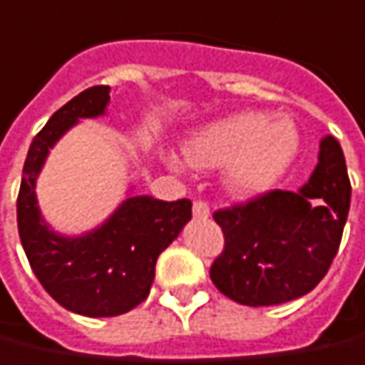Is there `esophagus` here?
Returning <instances> with one entry per match:
<instances>
[{
  "label": "esophagus",
  "mask_w": 365,
  "mask_h": 365,
  "mask_svg": "<svg viewBox=\"0 0 365 365\" xmlns=\"http://www.w3.org/2000/svg\"><path fill=\"white\" fill-rule=\"evenodd\" d=\"M193 217H197V219L209 217V205L203 200L193 201Z\"/></svg>",
  "instance_id": "esophagus-1"
}]
</instances>
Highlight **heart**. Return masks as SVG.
<instances>
[{"label":"heart","mask_w":365,"mask_h":365,"mask_svg":"<svg viewBox=\"0 0 365 365\" xmlns=\"http://www.w3.org/2000/svg\"><path fill=\"white\" fill-rule=\"evenodd\" d=\"M298 152V132L284 116L237 112L197 132L185 146L195 168L227 165V187L235 195H259L271 190Z\"/></svg>","instance_id":"1"}]
</instances>
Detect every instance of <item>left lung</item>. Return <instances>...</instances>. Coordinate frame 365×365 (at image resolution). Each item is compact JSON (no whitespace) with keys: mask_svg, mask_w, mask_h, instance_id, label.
Instances as JSON below:
<instances>
[{"mask_svg":"<svg viewBox=\"0 0 365 365\" xmlns=\"http://www.w3.org/2000/svg\"><path fill=\"white\" fill-rule=\"evenodd\" d=\"M350 195L342 148L326 136L300 191H264L213 211L225 239L209 269L213 284L245 307L282 304L310 292L338 253Z\"/></svg>","mask_w":365,"mask_h":365,"instance_id":"8db88e82","label":"left lung"}]
</instances>
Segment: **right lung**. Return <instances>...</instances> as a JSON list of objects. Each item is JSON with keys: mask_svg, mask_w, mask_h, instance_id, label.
Here are the masks:
<instances>
[{"mask_svg": "<svg viewBox=\"0 0 365 365\" xmlns=\"http://www.w3.org/2000/svg\"><path fill=\"white\" fill-rule=\"evenodd\" d=\"M110 86L98 85L61 106L33 138L17 195L19 237L35 277L61 307L83 316H118L150 294L160 253L191 219V201L128 197L88 235L61 237L41 217L35 180L49 148L78 118L104 114Z\"/></svg>", "mask_w": 365, "mask_h": 365, "instance_id": "right-lung-1", "label": "right lung"}]
</instances>
